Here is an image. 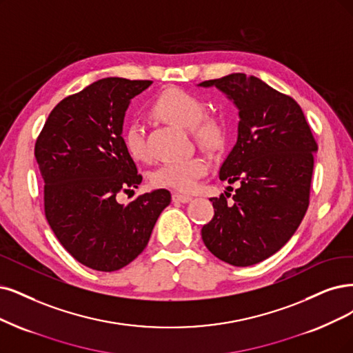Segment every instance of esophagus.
I'll list each match as a JSON object with an SVG mask.
<instances>
[{
    "label": "esophagus",
    "mask_w": 353,
    "mask_h": 353,
    "mask_svg": "<svg viewBox=\"0 0 353 353\" xmlns=\"http://www.w3.org/2000/svg\"><path fill=\"white\" fill-rule=\"evenodd\" d=\"M192 198L188 196V194H181V193H173V202H179V203H188L190 202Z\"/></svg>",
    "instance_id": "34e87169"
}]
</instances>
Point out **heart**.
<instances>
[{"instance_id": "obj_1", "label": "heart", "mask_w": 353, "mask_h": 353, "mask_svg": "<svg viewBox=\"0 0 353 353\" xmlns=\"http://www.w3.org/2000/svg\"><path fill=\"white\" fill-rule=\"evenodd\" d=\"M154 113L165 122L192 130L193 138L206 147H214L219 142L221 130L212 119H202L205 114L203 103L188 91L172 88L155 100ZM123 145L134 160L147 157L143 129L139 122H129L123 129ZM208 161L203 157L193 155L188 159L165 161L151 176L152 185L180 192H192L198 186V180L206 174Z\"/></svg>"}]
</instances>
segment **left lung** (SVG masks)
I'll list each match as a JSON object with an SVG mask.
<instances>
[{
    "mask_svg": "<svg viewBox=\"0 0 353 353\" xmlns=\"http://www.w3.org/2000/svg\"><path fill=\"white\" fill-rule=\"evenodd\" d=\"M198 87H216L240 117L236 145L219 168L221 180L240 186L232 203L228 192L211 199L215 214L202 240L223 262L252 266L275 254L301 224L317 143L299 104L257 77L234 72Z\"/></svg>",
    "mask_w": 353,
    "mask_h": 353,
    "instance_id": "obj_1",
    "label": "left lung"
}]
</instances>
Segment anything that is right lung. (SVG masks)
<instances>
[{"label":"right lung","mask_w":353,"mask_h":353,"mask_svg":"<svg viewBox=\"0 0 353 353\" xmlns=\"http://www.w3.org/2000/svg\"><path fill=\"white\" fill-rule=\"evenodd\" d=\"M151 84L119 77L90 84L57 104L36 141L48 223L63 249L94 270L114 272L137 259L172 201L165 189L128 205L116 201L142 181L122 132L130 100Z\"/></svg>","instance_id":"1"}]
</instances>
